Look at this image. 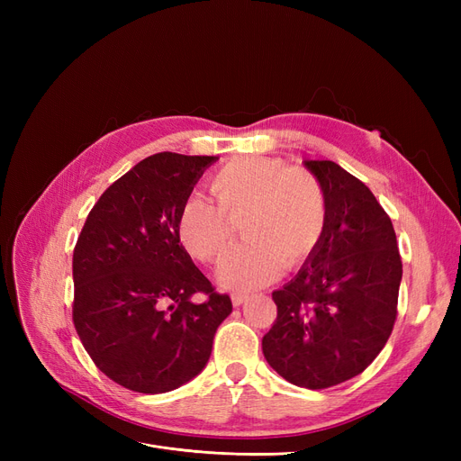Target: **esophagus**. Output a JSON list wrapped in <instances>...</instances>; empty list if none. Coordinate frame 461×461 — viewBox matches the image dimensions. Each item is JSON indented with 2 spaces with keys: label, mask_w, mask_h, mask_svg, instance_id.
Listing matches in <instances>:
<instances>
[{
  "label": "esophagus",
  "mask_w": 461,
  "mask_h": 461,
  "mask_svg": "<svg viewBox=\"0 0 461 461\" xmlns=\"http://www.w3.org/2000/svg\"><path fill=\"white\" fill-rule=\"evenodd\" d=\"M230 300H232V305H234V308H239V305H242V303L246 302V296H244V294H232V296H230Z\"/></svg>",
  "instance_id": "1"
}]
</instances>
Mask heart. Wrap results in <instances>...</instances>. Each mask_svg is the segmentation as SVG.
<instances>
[{
	"instance_id": "heart-1",
	"label": "heart",
	"mask_w": 461,
	"mask_h": 461,
	"mask_svg": "<svg viewBox=\"0 0 461 461\" xmlns=\"http://www.w3.org/2000/svg\"><path fill=\"white\" fill-rule=\"evenodd\" d=\"M207 188L216 203L190 198L178 212L176 236L192 258L215 263L240 222L246 242L236 246L217 271L225 288L267 285L285 267L303 265L323 242L327 192L305 167H288L281 158L246 156L222 165Z\"/></svg>"
}]
</instances>
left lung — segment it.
Listing matches in <instances>:
<instances>
[{
	"label": "left lung",
	"instance_id": "left-lung-1",
	"mask_svg": "<svg viewBox=\"0 0 461 461\" xmlns=\"http://www.w3.org/2000/svg\"><path fill=\"white\" fill-rule=\"evenodd\" d=\"M329 200L323 242L285 288L263 356L288 383L330 388L364 373L398 315L402 258L373 192L334 161H305Z\"/></svg>",
	"mask_w": 461,
	"mask_h": 461
}]
</instances>
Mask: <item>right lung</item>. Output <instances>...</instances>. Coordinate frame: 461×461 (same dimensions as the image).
<instances>
[{"mask_svg":"<svg viewBox=\"0 0 461 461\" xmlns=\"http://www.w3.org/2000/svg\"><path fill=\"white\" fill-rule=\"evenodd\" d=\"M217 158L161 151L95 202L73 252V323L95 367L142 394L194 379L232 312L176 236V217ZM200 291L202 304L189 298Z\"/></svg>","mask_w":461,"mask_h":461,"instance_id":"1","label":"right lung"}]
</instances>
